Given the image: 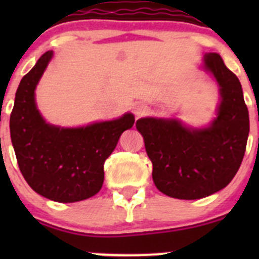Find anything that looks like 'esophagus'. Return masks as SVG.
Instances as JSON below:
<instances>
[{
	"label": "esophagus",
	"instance_id": "obj_1",
	"mask_svg": "<svg viewBox=\"0 0 259 259\" xmlns=\"http://www.w3.org/2000/svg\"><path fill=\"white\" fill-rule=\"evenodd\" d=\"M146 111H148V106H146L144 102H136V104L134 105V114L136 115V118L144 115Z\"/></svg>",
	"mask_w": 259,
	"mask_h": 259
}]
</instances>
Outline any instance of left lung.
I'll return each instance as SVG.
<instances>
[{"label": "left lung", "mask_w": 259, "mask_h": 259, "mask_svg": "<svg viewBox=\"0 0 259 259\" xmlns=\"http://www.w3.org/2000/svg\"><path fill=\"white\" fill-rule=\"evenodd\" d=\"M202 70L219 85L214 119L191 127L176 118H146L136 122L153 163L158 191L179 200H198L227 187L245 154L249 113L240 80L218 53H206Z\"/></svg>", "instance_id": "1"}]
</instances>
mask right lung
Returning <instances> with one entry per match:
<instances>
[{
    "instance_id": "obj_1",
    "label": "right lung",
    "mask_w": 259,
    "mask_h": 259,
    "mask_svg": "<svg viewBox=\"0 0 259 259\" xmlns=\"http://www.w3.org/2000/svg\"><path fill=\"white\" fill-rule=\"evenodd\" d=\"M44 53L20 80L10 115V136L20 172L36 193L57 202L92 197L104 184V163L119 137L132 128L131 113L83 127H61L42 118L35 91L52 61Z\"/></svg>"
}]
</instances>
